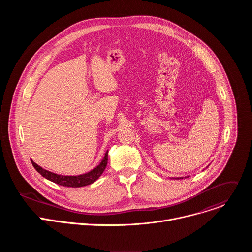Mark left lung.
Instances as JSON below:
<instances>
[{"label":"left lung","instance_id":"obj_1","mask_svg":"<svg viewBox=\"0 0 252 252\" xmlns=\"http://www.w3.org/2000/svg\"><path fill=\"white\" fill-rule=\"evenodd\" d=\"M181 178H182V177H181Z\"/></svg>","mask_w":252,"mask_h":252}]
</instances>
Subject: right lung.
I'll list each match as a JSON object with an SVG mask.
<instances>
[{
	"label": "right lung",
	"instance_id": "right-lung-1",
	"mask_svg": "<svg viewBox=\"0 0 252 252\" xmlns=\"http://www.w3.org/2000/svg\"><path fill=\"white\" fill-rule=\"evenodd\" d=\"M33 167L35 168L39 173H41L44 177H46L49 181L63 186V187H67V188H81V187H86L89 186L93 183H94L96 179L102 174L103 170L105 169V166L107 164V152L104 155L103 159L101 162L94 167L93 170H91L88 173L77 175V176H66V175H60L54 172H51L49 170H46L39 166L37 163L31 160Z\"/></svg>",
	"mask_w": 252,
	"mask_h": 252
}]
</instances>
